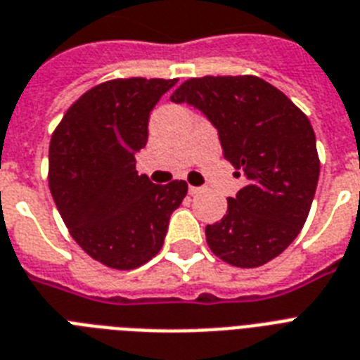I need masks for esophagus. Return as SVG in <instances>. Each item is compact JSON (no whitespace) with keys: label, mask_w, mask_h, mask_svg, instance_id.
Wrapping results in <instances>:
<instances>
[{"label":"esophagus","mask_w":360,"mask_h":360,"mask_svg":"<svg viewBox=\"0 0 360 360\" xmlns=\"http://www.w3.org/2000/svg\"><path fill=\"white\" fill-rule=\"evenodd\" d=\"M188 192H191L192 196H196V194H202L203 186H188Z\"/></svg>","instance_id":"1"}]
</instances>
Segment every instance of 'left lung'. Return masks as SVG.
Segmentation results:
<instances>
[{"label":"left lung","instance_id":"left-lung-1","mask_svg":"<svg viewBox=\"0 0 360 360\" xmlns=\"http://www.w3.org/2000/svg\"><path fill=\"white\" fill-rule=\"evenodd\" d=\"M169 98L191 104L213 123L224 158L248 181L228 198L222 220L205 228L209 248L236 267L271 262L299 236L318 186L308 117L257 76L191 78Z\"/></svg>","mask_w":360,"mask_h":360}]
</instances>
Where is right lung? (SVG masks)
<instances>
[{
  "label": "right lung",
  "instance_id": "1",
  "mask_svg": "<svg viewBox=\"0 0 360 360\" xmlns=\"http://www.w3.org/2000/svg\"><path fill=\"white\" fill-rule=\"evenodd\" d=\"M177 80L124 78L95 86L53 130L48 183L70 236L106 267L129 271L162 248L185 181L155 185L136 172L155 104Z\"/></svg>",
  "mask_w": 360,
  "mask_h": 360
}]
</instances>
